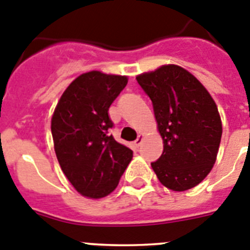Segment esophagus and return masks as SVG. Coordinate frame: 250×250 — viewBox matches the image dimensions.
<instances>
[{
	"instance_id": "esophagus-1",
	"label": "esophagus",
	"mask_w": 250,
	"mask_h": 250,
	"mask_svg": "<svg viewBox=\"0 0 250 250\" xmlns=\"http://www.w3.org/2000/svg\"><path fill=\"white\" fill-rule=\"evenodd\" d=\"M142 141H143V136H141V134H139V136H138V138H137V139H136V141H134V142H133V145H134V146H136V147H137V148H138V147H139V146H141Z\"/></svg>"
}]
</instances>
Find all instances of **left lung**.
Here are the masks:
<instances>
[{
  "label": "left lung",
  "instance_id": "1",
  "mask_svg": "<svg viewBox=\"0 0 250 250\" xmlns=\"http://www.w3.org/2000/svg\"><path fill=\"white\" fill-rule=\"evenodd\" d=\"M150 98L163 153L150 163L159 182L175 192L206 178L217 159L222 121L212 96L197 78L175 64L137 76Z\"/></svg>",
  "mask_w": 250,
  "mask_h": 250
}]
</instances>
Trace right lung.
Returning <instances> with one entry per match:
<instances>
[{
  "mask_svg": "<svg viewBox=\"0 0 250 250\" xmlns=\"http://www.w3.org/2000/svg\"><path fill=\"white\" fill-rule=\"evenodd\" d=\"M127 82L125 76L83 73L67 87L52 116L58 163L84 197L98 199L113 192L133 157L108 134L113 127L108 109Z\"/></svg>",
  "mask_w": 250,
  "mask_h": 250,
  "instance_id": "1",
  "label": "right lung"
}]
</instances>
